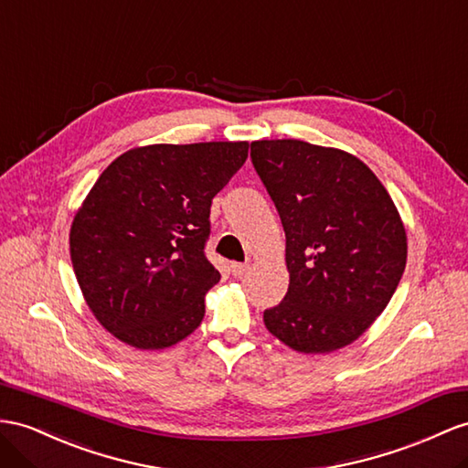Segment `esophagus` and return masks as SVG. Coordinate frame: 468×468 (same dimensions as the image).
<instances>
[{
	"label": "esophagus",
	"mask_w": 468,
	"mask_h": 468,
	"mask_svg": "<svg viewBox=\"0 0 468 468\" xmlns=\"http://www.w3.org/2000/svg\"><path fill=\"white\" fill-rule=\"evenodd\" d=\"M249 271V265L247 262H233L231 265V272L233 277H243V274Z\"/></svg>",
	"instance_id": "obj_1"
}]
</instances>
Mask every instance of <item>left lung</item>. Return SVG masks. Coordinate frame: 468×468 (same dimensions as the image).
Masks as SVG:
<instances>
[{
	"mask_svg": "<svg viewBox=\"0 0 468 468\" xmlns=\"http://www.w3.org/2000/svg\"><path fill=\"white\" fill-rule=\"evenodd\" d=\"M250 160L286 235L289 292L267 330L303 354H328L374 324L407 261L399 211L356 155L303 140L250 142Z\"/></svg>",
	"mask_w": 468,
	"mask_h": 468,
	"instance_id": "8db88e82",
	"label": "left lung"
}]
</instances>
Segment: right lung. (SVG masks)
<instances>
[{"label":"right lung","mask_w":468,"mask_h":468,"mask_svg":"<svg viewBox=\"0 0 468 468\" xmlns=\"http://www.w3.org/2000/svg\"><path fill=\"white\" fill-rule=\"evenodd\" d=\"M247 142L152 144L106 167L70 225L82 296L138 350L182 342L221 274L206 257L211 199L247 160Z\"/></svg>","instance_id":"right-lung-1"}]
</instances>
